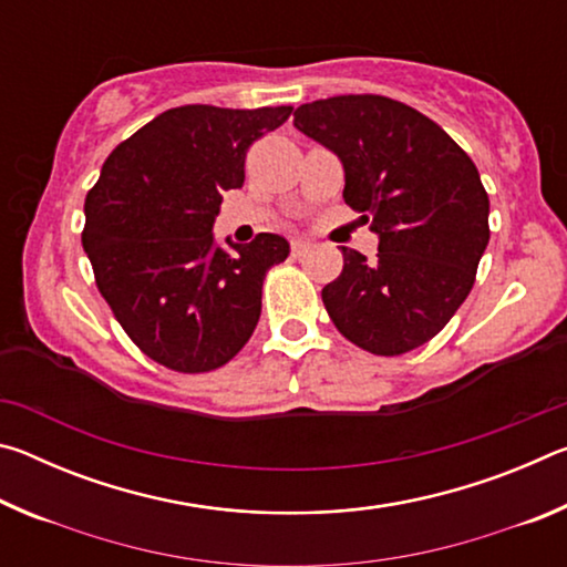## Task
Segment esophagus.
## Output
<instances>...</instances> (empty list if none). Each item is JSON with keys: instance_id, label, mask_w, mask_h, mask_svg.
I'll return each mask as SVG.
<instances>
[{"instance_id": "34e87169", "label": "esophagus", "mask_w": 567, "mask_h": 567, "mask_svg": "<svg viewBox=\"0 0 567 567\" xmlns=\"http://www.w3.org/2000/svg\"><path fill=\"white\" fill-rule=\"evenodd\" d=\"M307 249H310V243H307V239H302V237L292 239V257H302Z\"/></svg>"}]
</instances>
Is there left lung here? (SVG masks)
I'll list each match as a JSON object with an SVG mask.
<instances>
[{
  "instance_id": "8db88e82",
  "label": "left lung",
  "mask_w": 567,
  "mask_h": 567,
  "mask_svg": "<svg viewBox=\"0 0 567 567\" xmlns=\"http://www.w3.org/2000/svg\"><path fill=\"white\" fill-rule=\"evenodd\" d=\"M295 127L338 155L344 203L380 239L375 260L342 247V272L322 287L334 328L388 358L433 340L473 290L491 239L473 159L440 124L380 94L302 104Z\"/></svg>"
}]
</instances>
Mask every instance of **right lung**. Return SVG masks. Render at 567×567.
Returning a JSON list of instances; mask_svg holds the SVG:
<instances>
[{
	"label": "right lung",
	"instance_id": "add662e5",
	"mask_svg": "<svg viewBox=\"0 0 567 567\" xmlns=\"http://www.w3.org/2000/svg\"><path fill=\"white\" fill-rule=\"evenodd\" d=\"M292 107L185 104L157 114L112 150L84 199L82 247L114 318L137 348L177 372L223 368L252 338L262 282L290 243L249 245L213 225L223 192L243 187L245 155Z\"/></svg>",
	"mask_w": 567,
	"mask_h": 567
}]
</instances>
